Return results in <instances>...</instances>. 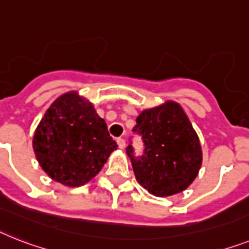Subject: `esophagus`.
<instances>
[{
    "instance_id": "34e87169",
    "label": "esophagus",
    "mask_w": 249,
    "mask_h": 249,
    "mask_svg": "<svg viewBox=\"0 0 249 249\" xmlns=\"http://www.w3.org/2000/svg\"><path fill=\"white\" fill-rule=\"evenodd\" d=\"M117 143H118L120 149H124V146H126V141H124V139H122V137H118V139H117Z\"/></svg>"
}]
</instances>
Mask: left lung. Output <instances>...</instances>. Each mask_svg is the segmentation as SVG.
I'll list each match as a JSON object with an SVG mask.
<instances>
[{
  "mask_svg": "<svg viewBox=\"0 0 249 249\" xmlns=\"http://www.w3.org/2000/svg\"><path fill=\"white\" fill-rule=\"evenodd\" d=\"M132 131L141 136L145 147L141 157L135 155L132 145L126 149L137 182L158 197L188 188L202 164V150L182 107L169 100L145 109Z\"/></svg>",
  "mask_w": 249,
  "mask_h": 249,
  "instance_id": "left-lung-1",
  "label": "left lung"
}]
</instances>
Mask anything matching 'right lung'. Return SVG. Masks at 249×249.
<instances>
[{
	"label": "right lung",
	"instance_id": "right-lung-1",
	"mask_svg": "<svg viewBox=\"0 0 249 249\" xmlns=\"http://www.w3.org/2000/svg\"><path fill=\"white\" fill-rule=\"evenodd\" d=\"M33 149L53 180L79 187L99 173L117 142L91 103L70 91L47 109L33 137Z\"/></svg>",
	"mask_w": 249,
	"mask_h": 249
}]
</instances>
